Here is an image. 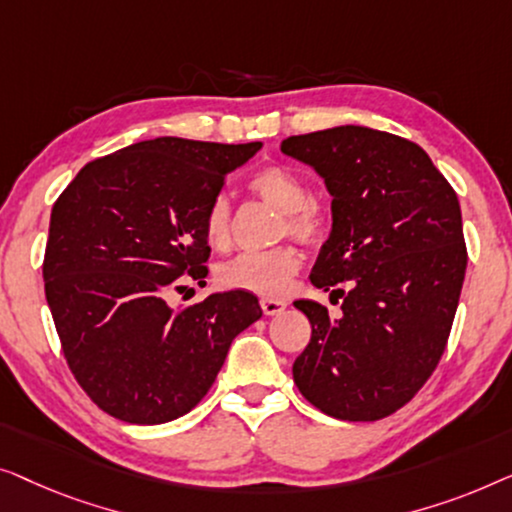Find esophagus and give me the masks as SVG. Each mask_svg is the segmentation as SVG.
Wrapping results in <instances>:
<instances>
[{"label":"esophagus","mask_w":512,"mask_h":512,"mask_svg":"<svg viewBox=\"0 0 512 512\" xmlns=\"http://www.w3.org/2000/svg\"><path fill=\"white\" fill-rule=\"evenodd\" d=\"M259 304H262L264 315H280L285 311V301H278V299H262Z\"/></svg>","instance_id":"obj_1"}]
</instances>
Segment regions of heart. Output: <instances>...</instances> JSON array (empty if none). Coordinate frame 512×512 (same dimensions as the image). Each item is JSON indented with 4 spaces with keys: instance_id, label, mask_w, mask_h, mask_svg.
<instances>
[{
    "instance_id": "1",
    "label": "heart",
    "mask_w": 512,
    "mask_h": 512,
    "mask_svg": "<svg viewBox=\"0 0 512 512\" xmlns=\"http://www.w3.org/2000/svg\"><path fill=\"white\" fill-rule=\"evenodd\" d=\"M250 192L283 213L280 236L315 246L325 241L331 227V213L320 199L308 197L304 178L283 164H266L248 181ZM204 234L213 248H225L232 239V208L227 197L218 194L206 208ZM301 269V255L292 246H278L264 253H243L218 269V280L227 290L253 292L259 297H280Z\"/></svg>"
}]
</instances>
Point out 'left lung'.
Returning a JSON list of instances; mask_svg holds the SVG:
<instances>
[{
    "mask_svg": "<svg viewBox=\"0 0 512 512\" xmlns=\"http://www.w3.org/2000/svg\"><path fill=\"white\" fill-rule=\"evenodd\" d=\"M280 150L325 178L334 222L311 283L343 297L338 318L294 301L313 327L294 383L336 420H380L420 392L448 345L469 262L459 199L417 143L390 132L343 125Z\"/></svg>",
    "mask_w": 512,
    "mask_h": 512,
    "instance_id": "1",
    "label": "left lung"
}]
</instances>
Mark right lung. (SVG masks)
I'll list each match as a JSON object with an SVG mask.
<instances>
[{
	"label": "right lung",
	"mask_w": 512,
	"mask_h": 512,
	"mask_svg": "<svg viewBox=\"0 0 512 512\" xmlns=\"http://www.w3.org/2000/svg\"><path fill=\"white\" fill-rule=\"evenodd\" d=\"M259 148L160 136L88 162L57 197L46 299L71 373L104 413L129 424L190 413L262 318L243 290L167 304L190 280L206 285V208Z\"/></svg>",
	"instance_id": "add662e5"
}]
</instances>
